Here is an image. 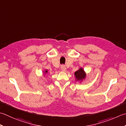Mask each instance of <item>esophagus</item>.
<instances>
[{
    "instance_id": "esophagus-1",
    "label": "esophagus",
    "mask_w": 126,
    "mask_h": 126,
    "mask_svg": "<svg viewBox=\"0 0 126 126\" xmlns=\"http://www.w3.org/2000/svg\"><path fill=\"white\" fill-rule=\"evenodd\" d=\"M61 70H62L63 71H66V67H65V65H61Z\"/></svg>"
}]
</instances>
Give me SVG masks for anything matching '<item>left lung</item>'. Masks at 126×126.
Here are the masks:
<instances>
[{"label":"left lung","instance_id":"1","mask_svg":"<svg viewBox=\"0 0 126 126\" xmlns=\"http://www.w3.org/2000/svg\"><path fill=\"white\" fill-rule=\"evenodd\" d=\"M74 75L75 78H76V81H79L81 82L85 79L86 74L84 70L83 69V68H80L74 73Z\"/></svg>","mask_w":126,"mask_h":126}]
</instances>
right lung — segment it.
Instances as JSON below:
<instances>
[{
    "instance_id": "obj_1",
    "label": "right lung",
    "mask_w": 126,
    "mask_h": 126,
    "mask_svg": "<svg viewBox=\"0 0 126 126\" xmlns=\"http://www.w3.org/2000/svg\"><path fill=\"white\" fill-rule=\"evenodd\" d=\"M47 72H48V71L47 70H46L45 71H44V73H45V74H47Z\"/></svg>"
}]
</instances>
